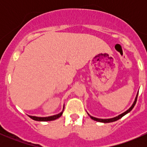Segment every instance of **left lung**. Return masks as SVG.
Segmentation results:
<instances>
[{
    "mask_svg": "<svg viewBox=\"0 0 147 147\" xmlns=\"http://www.w3.org/2000/svg\"><path fill=\"white\" fill-rule=\"evenodd\" d=\"M138 93H139V92H137V95H136L135 99H134V102H133L132 105H131V106L129 108V109H127V111H125V112H123V113H122V114H121V115H118V116L115 117H113V118H109V119H100V118H97V117H94L91 116V115H90V114H89V113H87V114H88L89 116L90 117V118H91L92 119L94 120V121H99V122H102V123H109V122H113V121H117V120L119 119L120 118L122 117L123 116H124V115H127V114H128L129 112H131V109H133V108H134V105H135L136 102H137V97H138Z\"/></svg>",
    "mask_w": 147,
    "mask_h": 147,
    "instance_id": "obj_1",
    "label": "left lung"
}]
</instances>
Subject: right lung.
Masks as SVG:
<instances>
[{
  "label": "right lung",
  "instance_id": "1",
  "mask_svg": "<svg viewBox=\"0 0 147 147\" xmlns=\"http://www.w3.org/2000/svg\"><path fill=\"white\" fill-rule=\"evenodd\" d=\"M65 109V105H63V109L62 110V112L60 113L57 114V115H53V116L50 117H36V116H31V115H28L29 117H30L31 119L33 120H35V121H53V120H55L57 118L60 117L62 116L63 113V111H64Z\"/></svg>",
  "mask_w": 147,
  "mask_h": 147
}]
</instances>
